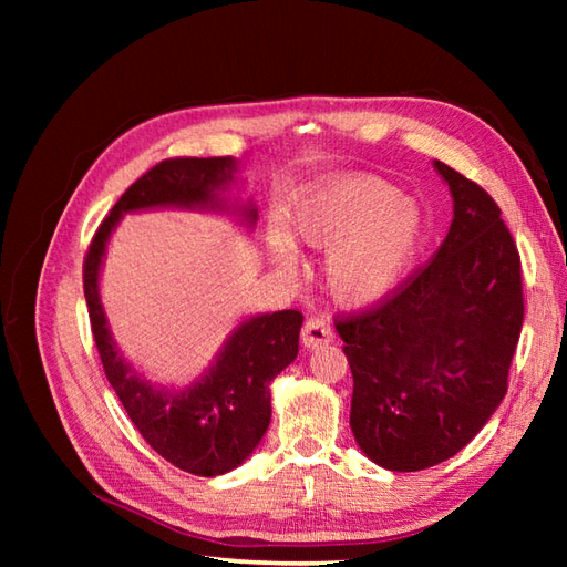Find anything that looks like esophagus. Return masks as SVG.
<instances>
[{
	"label": "esophagus",
	"mask_w": 567,
	"mask_h": 567,
	"mask_svg": "<svg viewBox=\"0 0 567 567\" xmlns=\"http://www.w3.org/2000/svg\"><path fill=\"white\" fill-rule=\"evenodd\" d=\"M329 341H333L331 323L327 319H319V317L307 319L305 329H302V343H305V348H309V351H315V348L329 343Z\"/></svg>",
	"instance_id": "1"
}]
</instances>
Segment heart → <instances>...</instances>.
<instances>
[{
  "instance_id": "1",
  "label": "heart",
  "mask_w": 567,
  "mask_h": 567,
  "mask_svg": "<svg viewBox=\"0 0 567 567\" xmlns=\"http://www.w3.org/2000/svg\"><path fill=\"white\" fill-rule=\"evenodd\" d=\"M290 231L329 254L327 287L348 307L375 305L400 290L424 256L426 216L404 192L380 177L346 175L311 187L290 212ZM270 256L295 262L285 234L270 236Z\"/></svg>"
}]
</instances>
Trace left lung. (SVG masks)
<instances>
[{
	"instance_id": "1",
	"label": "left lung",
	"mask_w": 567,
	"mask_h": 567,
	"mask_svg": "<svg viewBox=\"0 0 567 567\" xmlns=\"http://www.w3.org/2000/svg\"><path fill=\"white\" fill-rule=\"evenodd\" d=\"M433 167L453 197L439 252L388 302L336 321L355 443L394 473L449 461L483 431L507 394L524 321L519 250L495 199L441 161Z\"/></svg>"
}]
</instances>
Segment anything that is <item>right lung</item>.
<instances>
[{
	"label": "right lung",
	"mask_w": 567,
	"mask_h": 567,
	"mask_svg": "<svg viewBox=\"0 0 567 567\" xmlns=\"http://www.w3.org/2000/svg\"><path fill=\"white\" fill-rule=\"evenodd\" d=\"M236 158H173L138 177L102 221L84 258V299L106 380L151 449L192 475L231 473L258 449L270 426V384L299 353L305 317L297 309L252 315L228 333L212 365L185 388L155 384L128 363L110 329L100 275L106 244L124 214L148 209L219 212L256 226L252 199H231Z\"/></svg>",
	"instance_id": "obj_1"
}]
</instances>
